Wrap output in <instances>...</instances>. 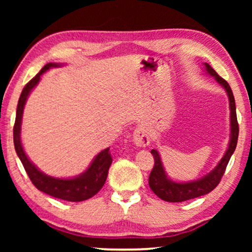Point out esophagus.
I'll use <instances>...</instances> for the list:
<instances>
[{"mask_svg":"<svg viewBox=\"0 0 252 252\" xmlns=\"http://www.w3.org/2000/svg\"><path fill=\"white\" fill-rule=\"evenodd\" d=\"M133 142L136 147H140V148H143L149 144L150 142L149 133L147 132V129L144 128L143 126L136 127L135 130L133 132Z\"/></svg>","mask_w":252,"mask_h":252,"instance_id":"1","label":"esophagus"}]
</instances>
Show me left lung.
<instances>
[{"mask_svg":"<svg viewBox=\"0 0 252 252\" xmlns=\"http://www.w3.org/2000/svg\"><path fill=\"white\" fill-rule=\"evenodd\" d=\"M206 73H209L211 77H213L217 80V82L225 89L229 99V110H230V136H229V143L228 149L226 150L225 155H223L221 159L218 163V165L213 168V170L201 179H197L195 181L189 182H174L172 181L167 174L165 173V170L161 164V159L159 154L157 150L153 149L151 154H153L155 165L153 171L149 175V186L155 194L158 197L166 202L178 203V202H185L188 199L199 197V196L209 194L217 186L219 185L220 180H221L223 173H225L227 164L232 157L234 151H235L236 144H237V137H239V124H237L236 118V106H235V99H234V95L232 89H230L228 82L223 80L221 77H219L218 73L210 66L208 63H204Z\"/></svg>","mask_w":252,"mask_h":252,"instance_id":"left-lung-1","label":"left lung"}]
</instances>
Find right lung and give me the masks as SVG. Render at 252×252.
<instances>
[{"mask_svg":"<svg viewBox=\"0 0 252 252\" xmlns=\"http://www.w3.org/2000/svg\"><path fill=\"white\" fill-rule=\"evenodd\" d=\"M60 66H62V64H46L42 67V70L24 87L22 94H20L18 105H17L16 122L15 126H13V143H15L16 153L18 155L20 161L23 163L27 175H29L32 184L40 191L46 192V194L53 196V197L64 199V201L81 202L97 194L104 186L106 177H108L109 167L112 163V157L109 151V148L96 155L94 160L92 161V164L89 165V167L84 173L71 179H60L50 177V175H47L43 172H41L26 156L22 140H20V127H22L24 106H25L26 99L29 97L30 93L39 84L41 75L44 72L51 67Z\"/></svg>","mask_w":252,"mask_h":252,"instance_id":"right-lung-1","label":"right lung"}]
</instances>
